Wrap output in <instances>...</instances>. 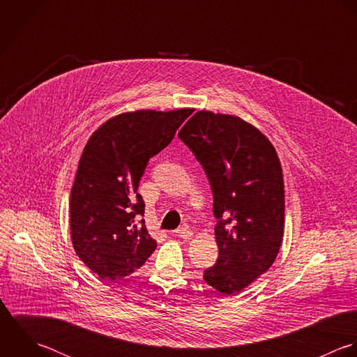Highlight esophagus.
<instances>
[{"mask_svg":"<svg viewBox=\"0 0 357 357\" xmlns=\"http://www.w3.org/2000/svg\"><path fill=\"white\" fill-rule=\"evenodd\" d=\"M176 234H178L181 238H183V240H189V238H192L193 231H192L190 229H188V227H181V229L176 230Z\"/></svg>","mask_w":357,"mask_h":357,"instance_id":"esophagus-1","label":"esophagus"}]
</instances>
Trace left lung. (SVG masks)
<instances>
[{
  "instance_id": "1",
  "label": "left lung",
  "mask_w": 357,
  "mask_h": 357,
  "mask_svg": "<svg viewBox=\"0 0 357 357\" xmlns=\"http://www.w3.org/2000/svg\"><path fill=\"white\" fill-rule=\"evenodd\" d=\"M203 165L214 195L219 257L204 280L223 295L275 262L284 231V181L275 146L233 114L197 112L178 134Z\"/></svg>"
}]
</instances>
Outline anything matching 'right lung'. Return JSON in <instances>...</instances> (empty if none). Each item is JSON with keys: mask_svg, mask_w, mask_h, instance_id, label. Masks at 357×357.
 <instances>
[{"mask_svg": "<svg viewBox=\"0 0 357 357\" xmlns=\"http://www.w3.org/2000/svg\"><path fill=\"white\" fill-rule=\"evenodd\" d=\"M193 113L135 110L103 123L88 139L70 193L75 254L100 279L119 280L141 268L157 247L137 193L149 158L174 139Z\"/></svg>", "mask_w": 357, "mask_h": 357, "instance_id": "1", "label": "right lung"}]
</instances>
